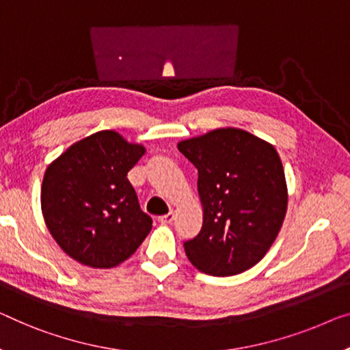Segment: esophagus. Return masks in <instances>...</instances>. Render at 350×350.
<instances>
[{
  "mask_svg": "<svg viewBox=\"0 0 350 350\" xmlns=\"http://www.w3.org/2000/svg\"><path fill=\"white\" fill-rule=\"evenodd\" d=\"M173 220H174V213L173 212H170V213H166V215L159 217V221L161 223V225H171V223H173Z\"/></svg>",
  "mask_w": 350,
  "mask_h": 350,
  "instance_id": "34e87169",
  "label": "esophagus"
}]
</instances>
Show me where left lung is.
<instances>
[{
  "mask_svg": "<svg viewBox=\"0 0 350 350\" xmlns=\"http://www.w3.org/2000/svg\"><path fill=\"white\" fill-rule=\"evenodd\" d=\"M177 149L198 170L202 228L184 242L198 270L231 276L252 269L278 236L288 208L283 163L272 144L242 129H217Z\"/></svg>",
  "mask_w": 350,
  "mask_h": 350,
  "instance_id": "1",
  "label": "left lung"
}]
</instances>
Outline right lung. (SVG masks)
<instances>
[{"instance_id":"1","label":"right lung","mask_w":350,"mask_h":350,"mask_svg":"<svg viewBox=\"0 0 350 350\" xmlns=\"http://www.w3.org/2000/svg\"><path fill=\"white\" fill-rule=\"evenodd\" d=\"M146 149L114 130L80 139L51 161L42 182L45 225L62 252L96 269L116 267L143 243L152 218L127 173Z\"/></svg>"}]
</instances>
